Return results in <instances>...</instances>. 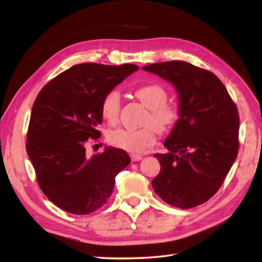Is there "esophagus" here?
<instances>
[{"instance_id":"1","label":"esophagus","mask_w":262,"mask_h":262,"mask_svg":"<svg viewBox=\"0 0 262 262\" xmlns=\"http://www.w3.org/2000/svg\"><path fill=\"white\" fill-rule=\"evenodd\" d=\"M131 160L132 162H137V161H141L142 160V156L138 155V154H131Z\"/></svg>"}]
</instances>
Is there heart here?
<instances>
[{
  "label": "heart",
  "instance_id": "obj_1",
  "mask_svg": "<svg viewBox=\"0 0 262 262\" xmlns=\"http://www.w3.org/2000/svg\"><path fill=\"white\" fill-rule=\"evenodd\" d=\"M133 94L148 108V114L144 119V125L146 126L137 130L124 128L112 130L107 134V140L116 147L130 153L141 154L155 144L157 130L166 132L176 125L180 119V109L173 102L166 101L168 93L157 83L140 85L134 89ZM120 108V94L116 90L106 93L100 104V113L109 124L118 123Z\"/></svg>",
  "mask_w": 262,
  "mask_h": 262
}]
</instances>
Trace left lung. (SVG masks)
Here are the masks:
<instances>
[{"mask_svg":"<svg viewBox=\"0 0 262 262\" xmlns=\"http://www.w3.org/2000/svg\"><path fill=\"white\" fill-rule=\"evenodd\" d=\"M178 92L180 119L164 142L168 153L154 156L161 171L156 194L172 207L189 209L217 192L239 148V116L224 84L208 70L184 61L142 68Z\"/></svg>","mask_w":262,"mask_h":262,"instance_id":"obj_1","label":"left lung"}]
</instances>
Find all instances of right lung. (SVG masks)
Listing matches in <instances>:
<instances>
[{
    "label": "right lung",
    "mask_w": 262,
    "mask_h": 262,
    "mask_svg": "<svg viewBox=\"0 0 262 262\" xmlns=\"http://www.w3.org/2000/svg\"><path fill=\"white\" fill-rule=\"evenodd\" d=\"M138 66L82 63L47 83L31 109L26 150L39 187L60 209L85 215L112 195L115 177L131 162L123 149L106 147L86 157L89 139L100 137V104L106 93Z\"/></svg>",
    "instance_id": "obj_1"
}]
</instances>
